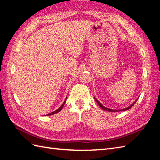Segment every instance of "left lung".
I'll return each instance as SVG.
<instances>
[{"label":"left lung","mask_w":160,"mask_h":160,"mask_svg":"<svg viewBox=\"0 0 160 160\" xmlns=\"http://www.w3.org/2000/svg\"><path fill=\"white\" fill-rule=\"evenodd\" d=\"M138 99L135 100L134 102L130 106H129V107H128V108H124V109H119V110H116V109H109V108H105V106H103L102 104H101L99 101L97 99L95 98V100L96 101V102L98 103V105H99V107H101V108L102 109H103V110H105V111H111V112H117V111H126V110H128V109H129L131 108L132 107V106H133V105L135 103V102H136L137 101V100H138Z\"/></svg>","instance_id":"obj_1"}]
</instances>
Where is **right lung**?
Masks as SVG:
<instances>
[{
    "label": "right lung",
    "instance_id": "obj_1",
    "mask_svg": "<svg viewBox=\"0 0 160 160\" xmlns=\"http://www.w3.org/2000/svg\"><path fill=\"white\" fill-rule=\"evenodd\" d=\"M66 100H67V98H66L65 101L63 102V103H62V104L61 105V107H60L59 109H57L56 111H53V112H51V113H48V114H47V115H47V116H48V115H51L55 114V113H58V112H59V111L62 109V108H63V106H64V105H65V102H66Z\"/></svg>",
    "mask_w": 160,
    "mask_h": 160
}]
</instances>
